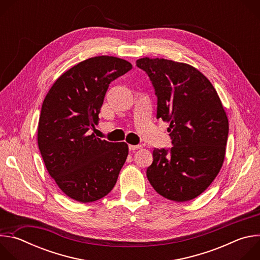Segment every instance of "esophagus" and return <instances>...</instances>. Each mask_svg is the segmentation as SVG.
Instances as JSON below:
<instances>
[{"label":"esophagus","instance_id":"esophagus-1","mask_svg":"<svg viewBox=\"0 0 260 260\" xmlns=\"http://www.w3.org/2000/svg\"><path fill=\"white\" fill-rule=\"evenodd\" d=\"M141 147H142L141 145H128V149H129V151H135V150L140 149Z\"/></svg>","mask_w":260,"mask_h":260}]
</instances>
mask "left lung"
<instances>
[{
	"mask_svg": "<svg viewBox=\"0 0 260 260\" xmlns=\"http://www.w3.org/2000/svg\"><path fill=\"white\" fill-rule=\"evenodd\" d=\"M157 96V118L170 122L173 147L153 150L146 175L164 198L187 202L203 193L218 175L225 155L229 119L212 83L190 64L143 57Z\"/></svg>",
	"mask_w": 260,
	"mask_h": 260,
	"instance_id": "obj_1",
	"label": "left lung"
}]
</instances>
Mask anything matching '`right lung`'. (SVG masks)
Returning <instances> with one entry per match:
<instances>
[{"mask_svg": "<svg viewBox=\"0 0 260 260\" xmlns=\"http://www.w3.org/2000/svg\"><path fill=\"white\" fill-rule=\"evenodd\" d=\"M133 68L114 56H95L74 66L53 83L39 118L38 146L57 186L80 203L95 202L116 184L128 146L95 138L89 131L109 84Z\"/></svg>", "mask_w": 260, "mask_h": 260, "instance_id": "right-lung-1", "label": "right lung"}]
</instances>
